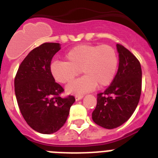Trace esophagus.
<instances>
[{
	"instance_id": "34e87169",
	"label": "esophagus",
	"mask_w": 158,
	"mask_h": 158,
	"mask_svg": "<svg viewBox=\"0 0 158 158\" xmlns=\"http://www.w3.org/2000/svg\"><path fill=\"white\" fill-rule=\"evenodd\" d=\"M83 98H84V95H76V96H75V100H76V101H79V100H81Z\"/></svg>"
}]
</instances>
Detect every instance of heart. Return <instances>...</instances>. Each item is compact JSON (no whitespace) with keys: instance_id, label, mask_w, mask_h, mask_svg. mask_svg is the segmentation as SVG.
<instances>
[{"instance_id":"b5f03b06","label":"heart","mask_w":158,"mask_h":158,"mask_svg":"<svg viewBox=\"0 0 158 158\" xmlns=\"http://www.w3.org/2000/svg\"><path fill=\"white\" fill-rule=\"evenodd\" d=\"M66 61L53 60L50 73L60 84L71 82L80 70L83 78L66 87L69 94H81L93 90L98 85L104 88L111 84L117 72L119 60L115 49L108 45L82 44L74 47L65 55Z\"/></svg>"}]
</instances>
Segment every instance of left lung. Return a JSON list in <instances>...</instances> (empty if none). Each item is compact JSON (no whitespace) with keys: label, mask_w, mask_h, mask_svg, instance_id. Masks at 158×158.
I'll use <instances>...</instances> for the list:
<instances>
[{"label":"left lung","mask_w":158,"mask_h":158,"mask_svg":"<svg viewBox=\"0 0 158 158\" xmlns=\"http://www.w3.org/2000/svg\"><path fill=\"white\" fill-rule=\"evenodd\" d=\"M119 67L110 85L98 94L92 113L94 122L105 129H115L126 122L137 107L142 88V69L136 57L120 44Z\"/></svg>","instance_id":"1"}]
</instances>
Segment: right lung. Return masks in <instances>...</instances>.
<instances>
[{
    "instance_id": "add662e5",
    "label": "right lung",
    "mask_w": 158,
    "mask_h": 158,
    "mask_svg": "<svg viewBox=\"0 0 158 158\" xmlns=\"http://www.w3.org/2000/svg\"><path fill=\"white\" fill-rule=\"evenodd\" d=\"M60 43H46L34 48L24 58L15 78V92L20 112L29 126L41 134L50 135L64 125L75 98H62L64 89L50 73Z\"/></svg>"
}]
</instances>
